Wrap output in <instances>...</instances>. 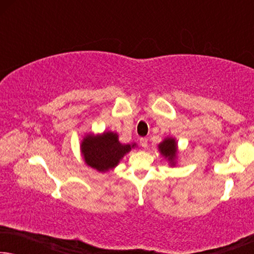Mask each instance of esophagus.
<instances>
[{"label": "esophagus", "instance_id": "1", "mask_svg": "<svg viewBox=\"0 0 254 254\" xmlns=\"http://www.w3.org/2000/svg\"><path fill=\"white\" fill-rule=\"evenodd\" d=\"M140 144L142 145V148H147L148 147V140L147 138H144V137H142V138H140Z\"/></svg>", "mask_w": 254, "mask_h": 254}]
</instances>
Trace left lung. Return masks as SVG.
Instances as JSON below:
<instances>
[{
  "label": "left lung",
  "mask_w": 254,
  "mask_h": 254,
  "mask_svg": "<svg viewBox=\"0 0 254 254\" xmlns=\"http://www.w3.org/2000/svg\"><path fill=\"white\" fill-rule=\"evenodd\" d=\"M157 149L166 162H168L169 166L171 168H176L178 164V157H179V150H178V142H177L176 137L166 136L161 143L157 145Z\"/></svg>",
  "instance_id": "8db88e82"
}]
</instances>
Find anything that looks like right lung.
Returning a JSON list of instances; mask_svg holds the SVG:
<instances>
[{
	"mask_svg": "<svg viewBox=\"0 0 254 254\" xmlns=\"http://www.w3.org/2000/svg\"><path fill=\"white\" fill-rule=\"evenodd\" d=\"M136 143L123 144L116 131L104 130L103 133H85L81 140L79 150L85 165L100 173L109 172L119 165L121 159Z\"/></svg>",
	"mask_w": 254,
	"mask_h": 254,
	"instance_id": "1",
	"label": "right lung"
}]
</instances>
